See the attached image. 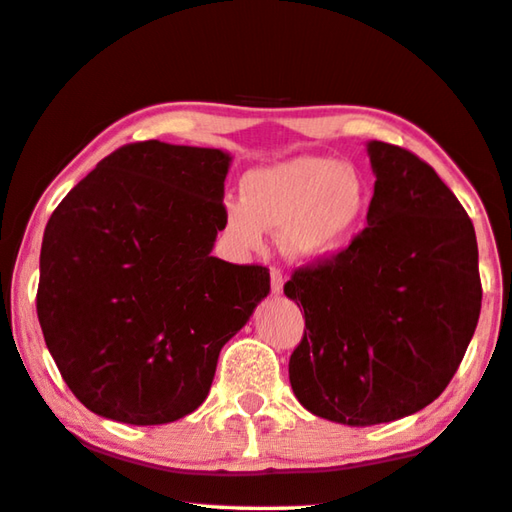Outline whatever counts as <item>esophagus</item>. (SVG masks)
<instances>
[{"label": "esophagus", "mask_w": 512, "mask_h": 512, "mask_svg": "<svg viewBox=\"0 0 512 512\" xmlns=\"http://www.w3.org/2000/svg\"><path fill=\"white\" fill-rule=\"evenodd\" d=\"M282 287H285V278H282L280 269H271V291L275 296H280Z\"/></svg>", "instance_id": "obj_1"}]
</instances>
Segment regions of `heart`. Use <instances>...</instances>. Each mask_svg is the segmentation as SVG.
Instances as JSON below:
<instances>
[{"mask_svg": "<svg viewBox=\"0 0 512 512\" xmlns=\"http://www.w3.org/2000/svg\"><path fill=\"white\" fill-rule=\"evenodd\" d=\"M367 209L369 186L358 170L328 157H294L250 170L241 202L223 209V225L241 253L262 248L266 230H282L291 259L321 262L344 248Z\"/></svg>", "mask_w": 512, "mask_h": 512, "instance_id": "1", "label": "heart"}]
</instances>
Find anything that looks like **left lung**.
Instances as JSON below:
<instances>
[{
	"instance_id": "8db88e82",
	"label": "left lung",
	"mask_w": 512,
	"mask_h": 512,
	"mask_svg": "<svg viewBox=\"0 0 512 512\" xmlns=\"http://www.w3.org/2000/svg\"><path fill=\"white\" fill-rule=\"evenodd\" d=\"M373 198L351 246L291 273L305 332L289 358L316 417L373 426L415 415L458 371L481 314L474 225L417 154L369 141Z\"/></svg>"
}]
</instances>
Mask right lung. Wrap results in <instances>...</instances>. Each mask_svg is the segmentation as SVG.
I'll use <instances>...</instances> for the list:
<instances>
[{
	"mask_svg": "<svg viewBox=\"0 0 512 512\" xmlns=\"http://www.w3.org/2000/svg\"><path fill=\"white\" fill-rule=\"evenodd\" d=\"M230 161L214 148L129 143L47 221L38 321L95 415L134 426L191 415L221 348L271 291L264 266L212 257Z\"/></svg>",
	"mask_w": 512,
	"mask_h": 512,
	"instance_id": "add662e5",
	"label": "right lung"
}]
</instances>
